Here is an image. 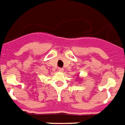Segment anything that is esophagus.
I'll return each mask as SVG.
<instances>
[{
	"label": "esophagus",
	"mask_w": 125,
	"mask_h": 125,
	"mask_svg": "<svg viewBox=\"0 0 125 125\" xmlns=\"http://www.w3.org/2000/svg\"><path fill=\"white\" fill-rule=\"evenodd\" d=\"M63 69H62V68H59V69H58V71H60V72H62V71H63Z\"/></svg>",
	"instance_id": "esophagus-1"
}]
</instances>
